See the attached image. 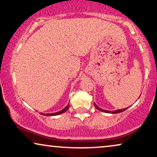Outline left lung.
<instances>
[{"mask_svg":"<svg viewBox=\"0 0 157 157\" xmlns=\"http://www.w3.org/2000/svg\"><path fill=\"white\" fill-rule=\"evenodd\" d=\"M94 106H95V107L96 108V109H98V110L101 111V112H106V113H111V114H117V113H120V112H124V111H125L126 109H127V108H125V109H119V110H115V111H107V110H105V109H101V108H100L98 107V106L96 105V104L94 102Z\"/></svg>","mask_w":157,"mask_h":157,"instance_id":"1","label":"left lung"}]
</instances>
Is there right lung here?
Returning <instances> with one entry per match:
<instances>
[{
    "mask_svg": "<svg viewBox=\"0 0 157 157\" xmlns=\"http://www.w3.org/2000/svg\"><path fill=\"white\" fill-rule=\"evenodd\" d=\"M69 107V105H67V106H66V107H64L63 109L61 110V111H59V112H58L51 113V114H43V113H40V114L44 115V116H47V117H50V116H56V115H59V114H62V113H64V112H66V111L68 110Z\"/></svg>",
    "mask_w": 157,
    "mask_h": 157,
    "instance_id": "right-lung-1",
    "label": "right lung"
}]
</instances>
